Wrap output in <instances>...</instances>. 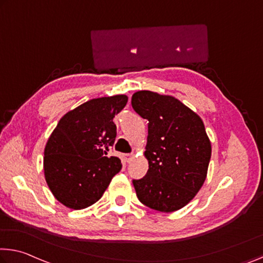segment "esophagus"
<instances>
[{"label": "esophagus", "mask_w": 263, "mask_h": 263, "mask_svg": "<svg viewBox=\"0 0 263 263\" xmlns=\"http://www.w3.org/2000/svg\"><path fill=\"white\" fill-rule=\"evenodd\" d=\"M135 157V154L133 153H128V154H125V158H126V161H130L132 160V158Z\"/></svg>", "instance_id": "34e87169"}]
</instances>
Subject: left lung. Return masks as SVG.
<instances>
[{"mask_svg":"<svg viewBox=\"0 0 263 263\" xmlns=\"http://www.w3.org/2000/svg\"><path fill=\"white\" fill-rule=\"evenodd\" d=\"M132 107L148 120L144 152L148 171L133 180L139 201L171 213L186 206L207 177L212 146L202 119L179 99L153 91H137Z\"/></svg>","mask_w":263,"mask_h":263,"instance_id":"8db88e82","label":"left lung"}]
</instances>
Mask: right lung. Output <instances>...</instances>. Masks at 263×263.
<instances>
[{"instance_id": "obj_1", "label": "right lung", "mask_w": 263, "mask_h": 263, "mask_svg": "<svg viewBox=\"0 0 263 263\" xmlns=\"http://www.w3.org/2000/svg\"><path fill=\"white\" fill-rule=\"evenodd\" d=\"M127 96L95 98L62 117L44 148V176L53 197L71 210H83L102 198L122 161L107 157L115 144L114 118Z\"/></svg>"}]
</instances>
